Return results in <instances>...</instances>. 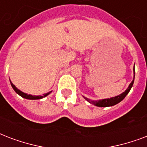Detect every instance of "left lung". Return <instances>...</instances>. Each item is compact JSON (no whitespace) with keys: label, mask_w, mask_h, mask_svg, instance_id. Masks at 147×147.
<instances>
[{"label":"left lung","mask_w":147,"mask_h":147,"mask_svg":"<svg viewBox=\"0 0 147 147\" xmlns=\"http://www.w3.org/2000/svg\"><path fill=\"white\" fill-rule=\"evenodd\" d=\"M135 66V64H134ZM134 78H135V69H134V80H132V82L129 84L128 88H127L126 90H125L123 93H122L120 95L118 96H116L114 97H111V98H107V99H103V100H90L89 98H86L84 96V98L86 100V101H88L91 104H94V106H96V107H112V106H114L117 103H119L120 102L123 100L125 98V96H127L128 93L129 92L130 89L132 88V86L134 85Z\"/></svg>","instance_id":"obj_1"}]
</instances>
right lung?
Returning a JSON list of instances; mask_svg holds the SVG:
<instances>
[{
	"mask_svg": "<svg viewBox=\"0 0 147 147\" xmlns=\"http://www.w3.org/2000/svg\"><path fill=\"white\" fill-rule=\"evenodd\" d=\"M10 82H11V86L13 87V89L14 90V91H15L18 95H20V96H22L23 98L27 99V100H40V99L44 98V97L47 96V95H49V94H51V92H52V91H50L48 92V93H47V94H44L43 96H40V95L39 96H34V95H31V94H26V93H24V92H22L19 89H18V88H17V87H16L13 84H12V82L11 81Z\"/></svg>",
	"mask_w": 147,
	"mask_h": 147,
	"instance_id": "add662e5",
	"label": "right lung"
}]
</instances>
